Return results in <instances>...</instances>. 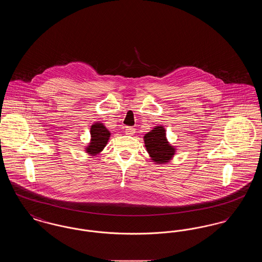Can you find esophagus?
<instances>
[{
	"mask_svg": "<svg viewBox=\"0 0 262 262\" xmlns=\"http://www.w3.org/2000/svg\"><path fill=\"white\" fill-rule=\"evenodd\" d=\"M125 132L126 135L132 136V135H134V134H135L136 128H135V127H133V126H125Z\"/></svg>",
	"mask_w": 262,
	"mask_h": 262,
	"instance_id": "esophagus-1",
	"label": "esophagus"
}]
</instances>
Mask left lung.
Masks as SVG:
<instances>
[{"instance_id": "1", "label": "left lung", "mask_w": 262, "mask_h": 262, "mask_svg": "<svg viewBox=\"0 0 262 262\" xmlns=\"http://www.w3.org/2000/svg\"><path fill=\"white\" fill-rule=\"evenodd\" d=\"M144 143L150 157L158 164L168 162L174 154V149L168 143L163 126H156L144 137Z\"/></svg>"}]
</instances>
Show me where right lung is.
<instances>
[{
    "label": "right lung",
    "mask_w": 262,
    "mask_h": 262,
    "mask_svg": "<svg viewBox=\"0 0 262 262\" xmlns=\"http://www.w3.org/2000/svg\"><path fill=\"white\" fill-rule=\"evenodd\" d=\"M90 134H91V142L88 145L86 151L89 154L96 155L106 146L108 139L110 137V133L104 125L94 124L91 125Z\"/></svg>",
    "instance_id": "add662e5"
}]
</instances>
